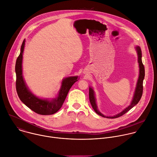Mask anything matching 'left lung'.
<instances>
[{"mask_svg": "<svg viewBox=\"0 0 157 157\" xmlns=\"http://www.w3.org/2000/svg\"><path fill=\"white\" fill-rule=\"evenodd\" d=\"M136 49H137V55H138V62L139 64V68H140L139 72H139V79L137 81L136 91L134 93V98L131 102V104L128 108L124 109L121 113L116 114V116H105L98 111V109L97 108V104H96V100H95V95H94V91H93V89L90 87L89 88V100H90V103H91V105L93 109L98 115H100L103 117L110 118V119H114V118L119 117L124 115V114H126L127 112H128L135 105H136L140 101V100L142 97V93H143V81H144V77H145V68H144V64L142 63V51H141L140 48L139 46H137Z\"/></svg>", "mask_w": 157, "mask_h": 157, "instance_id": "8db88e82", "label": "left lung"}]
</instances>
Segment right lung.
<instances>
[{
  "label": "right lung",
  "instance_id": "add662e5",
  "mask_svg": "<svg viewBox=\"0 0 157 157\" xmlns=\"http://www.w3.org/2000/svg\"><path fill=\"white\" fill-rule=\"evenodd\" d=\"M25 40L21 46L20 54L17 59L15 64L16 90L20 100L30 109L41 115H51L58 111L63 105L68 92L72 86L77 81L78 77H69L63 80L61 88L57 98L51 101L40 99L28 89L22 75V58Z\"/></svg>",
  "mask_w": 157,
  "mask_h": 157
}]
</instances>
